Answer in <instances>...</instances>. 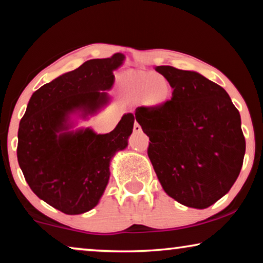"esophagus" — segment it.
<instances>
[{
	"mask_svg": "<svg viewBox=\"0 0 263 263\" xmlns=\"http://www.w3.org/2000/svg\"><path fill=\"white\" fill-rule=\"evenodd\" d=\"M133 130H134V133H141L142 129H141V125H140L138 122L134 124V128H133Z\"/></svg>",
	"mask_w": 263,
	"mask_h": 263,
	"instance_id": "esophagus-1",
	"label": "esophagus"
}]
</instances>
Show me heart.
I'll return each instance as SVG.
<instances>
[{"label": "heart", "mask_w": 263, "mask_h": 263, "mask_svg": "<svg viewBox=\"0 0 263 263\" xmlns=\"http://www.w3.org/2000/svg\"><path fill=\"white\" fill-rule=\"evenodd\" d=\"M125 95L133 102L142 100L152 110L165 107L172 98V85L163 75L153 71H132L123 79Z\"/></svg>", "instance_id": "1"}]
</instances>
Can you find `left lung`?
Here are the masks:
<instances>
[{
	"label": "left lung",
	"mask_w": 263,
	"mask_h": 263,
	"mask_svg": "<svg viewBox=\"0 0 263 263\" xmlns=\"http://www.w3.org/2000/svg\"><path fill=\"white\" fill-rule=\"evenodd\" d=\"M172 85L160 110L138 107L135 120L149 138L148 157L164 192L203 210L226 195L246 154L240 115L228 92L193 70L156 67Z\"/></svg>",
	"instance_id": "1"
}]
</instances>
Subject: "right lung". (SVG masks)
Instances as JSON below:
<instances>
[{"label":"right lung","mask_w":263,"mask_h":263,"mask_svg":"<svg viewBox=\"0 0 263 263\" xmlns=\"http://www.w3.org/2000/svg\"><path fill=\"white\" fill-rule=\"evenodd\" d=\"M125 60H89L53 79L32 95L17 132V161L39 199L64 214L91 211L99 203L110 178V163L127 148L134 115L124 114L117 127L98 134L78 127L109 105L114 71Z\"/></svg>","instance_id":"obj_1"}]
</instances>
